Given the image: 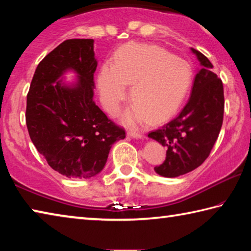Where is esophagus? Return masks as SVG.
<instances>
[{"mask_svg":"<svg viewBox=\"0 0 251 251\" xmlns=\"http://www.w3.org/2000/svg\"><path fill=\"white\" fill-rule=\"evenodd\" d=\"M127 135L130 136V137H134V138H143L144 135L142 133H139V131H135V130H128L127 131Z\"/></svg>","mask_w":251,"mask_h":251,"instance_id":"obj_1","label":"esophagus"}]
</instances>
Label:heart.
<instances>
[{
  "label": "heart",
  "instance_id": "obj_1",
  "mask_svg": "<svg viewBox=\"0 0 251 251\" xmlns=\"http://www.w3.org/2000/svg\"><path fill=\"white\" fill-rule=\"evenodd\" d=\"M126 85L131 86L135 101L124 115L126 124H138L147 117L159 123L180 107L192 85V69L158 46L129 43L118 50L114 65L105 63L99 75L101 101L113 115L128 94Z\"/></svg>",
  "mask_w": 251,
  "mask_h": 251
}]
</instances>
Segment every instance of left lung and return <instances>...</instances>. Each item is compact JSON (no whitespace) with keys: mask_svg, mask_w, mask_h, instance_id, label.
I'll list each match as a JSON object with an SVG mask.
<instances>
[{"mask_svg":"<svg viewBox=\"0 0 251 251\" xmlns=\"http://www.w3.org/2000/svg\"><path fill=\"white\" fill-rule=\"evenodd\" d=\"M201 62L192 95L178 116L148 134L167 148L166 159L155 172L164 177H178L196 169L206 160L217 141L224 120V86L205 55L192 49Z\"/></svg>","mask_w":251,"mask_h":251,"instance_id":"1","label":"left lung"}]
</instances>
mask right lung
I'll return each mask as SVG.
<instances>
[{
  "mask_svg": "<svg viewBox=\"0 0 251 251\" xmlns=\"http://www.w3.org/2000/svg\"><path fill=\"white\" fill-rule=\"evenodd\" d=\"M94 55V40L64 41L37 65L26 97L31 141L54 171L69 178L100 173L113 144L126 136L93 100ZM67 70L79 77L72 87L60 79Z\"/></svg>",
  "mask_w": 251,
  "mask_h": 251,
  "instance_id": "add662e5",
  "label": "right lung"
}]
</instances>
